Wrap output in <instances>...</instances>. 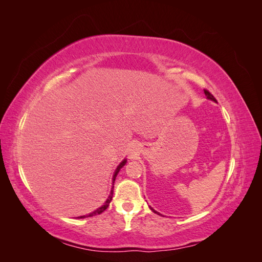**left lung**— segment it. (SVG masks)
<instances>
[{
    "label": "left lung",
    "mask_w": 262,
    "mask_h": 262,
    "mask_svg": "<svg viewBox=\"0 0 262 262\" xmlns=\"http://www.w3.org/2000/svg\"><path fill=\"white\" fill-rule=\"evenodd\" d=\"M204 94H205V96H207V98H208V99H210V100H212V101H215V102H216V99H215V98H214V96H213V95H212V94H211V93H210L209 91H207V90H204ZM149 209H150V210H152V211H153L154 213L158 214V215H161V214H160V213H158L157 211H155V210H154L153 208H150V207H149Z\"/></svg>",
    "instance_id": "left-lung-1"
}]
</instances>
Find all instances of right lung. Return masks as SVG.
Wrapping results in <instances>:
<instances>
[{
	"label": "right lung",
	"mask_w": 262,
	"mask_h": 262,
	"mask_svg": "<svg viewBox=\"0 0 262 262\" xmlns=\"http://www.w3.org/2000/svg\"><path fill=\"white\" fill-rule=\"evenodd\" d=\"M125 163H126V160L124 158V160L118 165V167L116 168V170H115V173H114V177H113V188H112V191H110V194H109V196L107 198V200L105 201V203L101 205L100 208H98L97 210H95L94 212H92V213H90V214H87V215H82V216H78L77 219H84V217H90V216H95V215H98V214H100V213H102L104 212L108 207H109V203H110V201H112V199H113V194H114V184H115V180H116V177H117V175H118V172L120 171V169L123 167V166L125 165Z\"/></svg>",
	"instance_id": "add662e5"
}]
</instances>
